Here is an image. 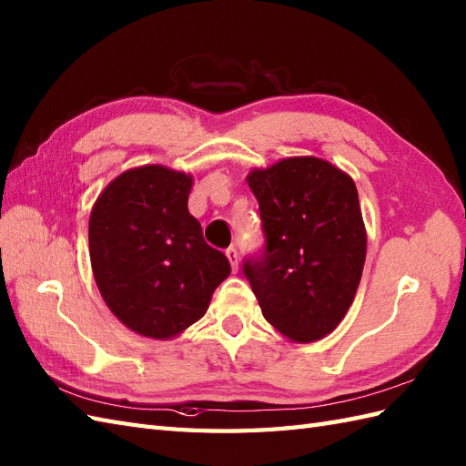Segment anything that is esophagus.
Wrapping results in <instances>:
<instances>
[{"label": "esophagus", "mask_w": 466, "mask_h": 466, "mask_svg": "<svg viewBox=\"0 0 466 466\" xmlns=\"http://www.w3.org/2000/svg\"><path fill=\"white\" fill-rule=\"evenodd\" d=\"M226 256H228V259H230V264H232V269H238V259H240V256H238V250L234 246H230V248H226Z\"/></svg>", "instance_id": "34e87169"}]
</instances>
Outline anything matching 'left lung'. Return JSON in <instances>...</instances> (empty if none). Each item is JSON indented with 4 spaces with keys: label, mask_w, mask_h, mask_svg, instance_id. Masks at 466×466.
<instances>
[{
    "label": "left lung",
    "mask_w": 466,
    "mask_h": 466,
    "mask_svg": "<svg viewBox=\"0 0 466 466\" xmlns=\"http://www.w3.org/2000/svg\"><path fill=\"white\" fill-rule=\"evenodd\" d=\"M248 187L266 242L242 272L278 331L316 341L348 313L363 272L367 236L355 182L328 160L296 157L252 170Z\"/></svg>",
    "instance_id": "left-lung-1"
}]
</instances>
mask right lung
<instances>
[{"label":"right lung","mask_w":466,"mask_h":466,"mask_svg":"<svg viewBox=\"0 0 466 466\" xmlns=\"http://www.w3.org/2000/svg\"><path fill=\"white\" fill-rule=\"evenodd\" d=\"M192 177L165 167L123 172L89 218L95 282L128 329L167 339L198 321L230 262L188 212Z\"/></svg>","instance_id":"obj_1"}]
</instances>
